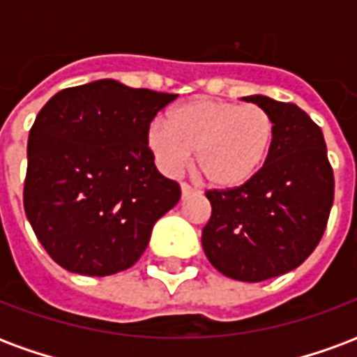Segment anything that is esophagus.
Listing matches in <instances>:
<instances>
[{"instance_id":"esophagus-1","label":"esophagus","mask_w":357,"mask_h":357,"mask_svg":"<svg viewBox=\"0 0 357 357\" xmlns=\"http://www.w3.org/2000/svg\"><path fill=\"white\" fill-rule=\"evenodd\" d=\"M199 193L195 187H191L189 183H181V197H189V195H195Z\"/></svg>"}]
</instances>
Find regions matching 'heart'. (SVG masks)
Returning <instances> with one entry per match:
<instances>
[{"instance_id": "obj_1", "label": "heart", "mask_w": 357, "mask_h": 357, "mask_svg": "<svg viewBox=\"0 0 357 357\" xmlns=\"http://www.w3.org/2000/svg\"><path fill=\"white\" fill-rule=\"evenodd\" d=\"M275 137V120L258 105L193 99L149 126L147 143L168 174L195 151V164L210 185H245L262 170Z\"/></svg>"}]
</instances>
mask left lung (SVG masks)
<instances>
[{"label":"left lung","instance_id":"1","mask_svg":"<svg viewBox=\"0 0 357 357\" xmlns=\"http://www.w3.org/2000/svg\"><path fill=\"white\" fill-rule=\"evenodd\" d=\"M275 120L262 170L245 185L206 191L202 248L224 275L258 283L298 268L321 241L335 199L323 132L294 102L250 95Z\"/></svg>","mask_w":357,"mask_h":357}]
</instances>
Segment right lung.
<instances>
[{"mask_svg":"<svg viewBox=\"0 0 357 357\" xmlns=\"http://www.w3.org/2000/svg\"><path fill=\"white\" fill-rule=\"evenodd\" d=\"M176 93L97 80L53 95L28 137L24 212L47 255L105 277L137 262L181 197L155 166L147 132Z\"/></svg>","mask_w":357,"mask_h":357,"instance_id":"obj_1","label":"right lung"}]
</instances>
